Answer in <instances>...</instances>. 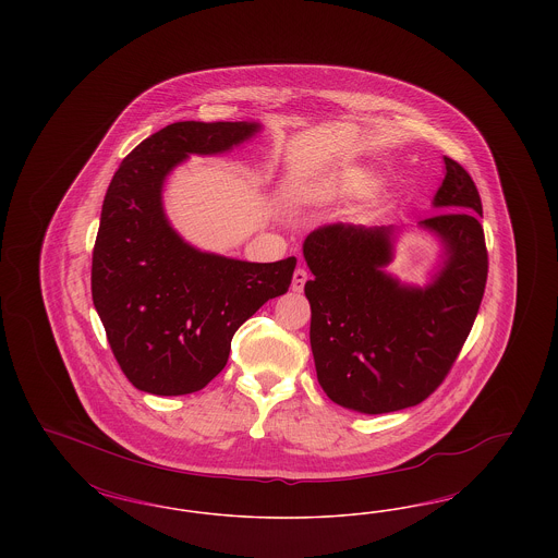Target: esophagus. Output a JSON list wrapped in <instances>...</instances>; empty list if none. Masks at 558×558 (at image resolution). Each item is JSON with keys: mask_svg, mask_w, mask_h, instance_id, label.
Segmentation results:
<instances>
[{"mask_svg": "<svg viewBox=\"0 0 558 558\" xmlns=\"http://www.w3.org/2000/svg\"><path fill=\"white\" fill-rule=\"evenodd\" d=\"M307 280H310V274H307L303 267H296V269H294V274H292V291H303V287H305V282H307Z\"/></svg>", "mask_w": 558, "mask_h": 558, "instance_id": "1", "label": "esophagus"}]
</instances>
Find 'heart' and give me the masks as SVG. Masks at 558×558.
I'll list each match as a JSON object with an SVG mask.
<instances>
[{"instance_id": "1", "label": "heart", "mask_w": 558, "mask_h": 558, "mask_svg": "<svg viewBox=\"0 0 558 558\" xmlns=\"http://www.w3.org/2000/svg\"><path fill=\"white\" fill-rule=\"evenodd\" d=\"M360 184V180H355V178H351V180H345V184H343V187H355Z\"/></svg>"}]
</instances>
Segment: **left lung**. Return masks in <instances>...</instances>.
Returning <instances> with one entry per match:
<instances>
[{
    "label": "left lung",
    "instance_id": "1",
    "mask_svg": "<svg viewBox=\"0 0 558 558\" xmlns=\"http://www.w3.org/2000/svg\"><path fill=\"white\" fill-rule=\"evenodd\" d=\"M446 178L433 198L441 213L418 221L441 244L425 287L385 267L401 228L332 223L303 242L312 280L310 343L319 387L335 403L385 414L425 401L464 345L487 280L483 209L471 175L444 157Z\"/></svg>",
    "mask_w": 558,
    "mask_h": 558
}]
</instances>
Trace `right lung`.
Masks as SVG:
<instances>
[{
	"mask_svg": "<svg viewBox=\"0 0 558 558\" xmlns=\"http://www.w3.org/2000/svg\"><path fill=\"white\" fill-rule=\"evenodd\" d=\"M262 132L248 121H180L123 159L105 196L92 296L135 389L186 396L223 371L232 337L289 291L296 259L251 264L192 246L169 223L162 186L190 155H223Z\"/></svg>",
	"mask_w": 558,
	"mask_h": 558,
	"instance_id": "1",
	"label": "right lung"
}]
</instances>
